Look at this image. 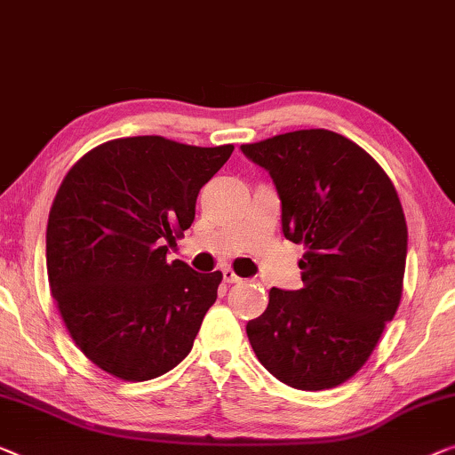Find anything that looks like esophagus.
I'll use <instances>...</instances> for the list:
<instances>
[{"mask_svg":"<svg viewBox=\"0 0 455 455\" xmlns=\"http://www.w3.org/2000/svg\"><path fill=\"white\" fill-rule=\"evenodd\" d=\"M221 275H223V281L226 283H238L240 276L235 275L232 268H221Z\"/></svg>","mask_w":455,"mask_h":455,"instance_id":"esophagus-1","label":"esophagus"}]
</instances>
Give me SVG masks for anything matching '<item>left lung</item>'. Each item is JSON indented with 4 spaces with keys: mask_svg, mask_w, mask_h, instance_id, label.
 <instances>
[{
    "mask_svg": "<svg viewBox=\"0 0 455 455\" xmlns=\"http://www.w3.org/2000/svg\"><path fill=\"white\" fill-rule=\"evenodd\" d=\"M271 174L287 240L304 243V287H273L246 324L256 357L283 384L326 390L357 373L396 314L408 232L392 180L347 137L304 129L242 146Z\"/></svg>",
    "mask_w": 455,
    "mask_h": 455,
    "instance_id": "8db88e82",
    "label": "left lung"
}]
</instances>
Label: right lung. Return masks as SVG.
<instances>
[{
	"instance_id": "obj_1",
	"label": "right lung",
	"mask_w": 455,
	"mask_h": 455,
	"mask_svg": "<svg viewBox=\"0 0 455 455\" xmlns=\"http://www.w3.org/2000/svg\"><path fill=\"white\" fill-rule=\"evenodd\" d=\"M232 151L124 137L88 151L59 187L47 223L51 293L80 351L115 378L154 379L193 348L221 273L168 262V246Z\"/></svg>"
}]
</instances>
